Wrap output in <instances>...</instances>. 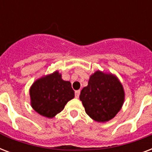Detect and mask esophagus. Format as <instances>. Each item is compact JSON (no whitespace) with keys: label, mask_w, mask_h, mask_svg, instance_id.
<instances>
[{"label":"esophagus","mask_w":152,"mask_h":152,"mask_svg":"<svg viewBox=\"0 0 152 152\" xmlns=\"http://www.w3.org/2000/svg\"><path fill=\"white\" fill-rule=\"evenodd\" d=\"M80 91L78 90V91H75V97H76V99H78L79 96H80Z\"/></svg>","instance_id":"1"}]
</instances>
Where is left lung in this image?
I'll list each match as a JSON object with an SVG mask.
<instances>
[{"mask_svg": "<svg viewBox=\"0 0 152 152\" xmlns=\"http://www.w3.org/2000/svg\"><path fill=\"white\" fill-rule=\"evenodd\" d=\"M80 99L90 118L98 122H106L121 109L125 91L117 76L96 71L81 91Z\"/></svg>", "mask_w": 152, "mask_h": 152, "instance_id": "1", "label": "left lung"}]
</instances>
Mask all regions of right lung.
<instances>
[{"label":"right lung","mask_w":152,"mask_h":152,"mask_svg":"<svg viewBox=\"0 0 152 152\" xmlns=\"http://www.w3.org/2000/svg\"><path fill=\"white\" fill-rule=\"evenodd\" d=\"M75 96L69 81L63 80L57 71L37 80L30 88L31 105L40 115L52 118L63 110Z\"/></svg>","instance_id":"right-lung-1"}]
</instances>
